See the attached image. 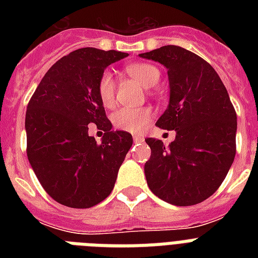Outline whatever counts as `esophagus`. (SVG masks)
Wrapping results in <instances>:
<instances>
[{
	"label": "esophagus",
	"instance_id": "obj_1",
	"mask_svg": "<svg viewBox=\"0 0 258 258\" xmlns=\"http://www.w3.org/2000/svg\"><path fill=\"white\" fill-rule=\"evenodd\" d=\"M143 141H145V138L141 137V135H134V142H135V143H139V142Z\"/></svg>",
	"mask_w": 258,
	"mask_h": 258
}]
</instances>
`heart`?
Listing matches in <instances>:
<instances>
[{"mask_svg":"<svg viewBox=\"0 0 258 258\" xmlns=\"http://www.w3.org/2000/svg\"><path fill=\"white\" fill-rule=\"evenodd\" d=\"M125 71L131 78L138 80L146 88L155 86L161 78L159 70L146 62L130 64ZM97 96L105 108H111L115 104V82L108 71L103 72L97 82ZM150 117H151L150 108H120L112 115V124L115 125V128L125 133L139 134L145 130Z\"/></svg>","mask_w":258,"mask_h":258,"instance_id":"heart-1","label":"heart"}]
</instances>
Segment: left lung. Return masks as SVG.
Here are the masks:
<instances>
[{
	"label": "left lung",
	"instance_id": "8db88e82",
	"mask_svg": "<svg viewBox=\"0 0 258 258\" xmlns=\"http://www.w3.org/2000/svg\"><path fill=\"white\" fill-rule=\"evenodd\" d=\"M139 56L167 68L170 100L157 125L175 130L167 147L146 139L147 184L175 206L200 204L217 191L236 155L237 115L228 91L208 61L184 48L166 45Z\"/></svg>",
	"mask_w": 258,
	"mask_h": 258
}]
</instances>
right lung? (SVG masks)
<instances>
[{
	"label": "right lung",
	"instance_id": "right-lung-1",
	"mask_svg": "<svg viewBox=\"0 0 258 258\" xmlns=\"http://www.w3.org/2000/svg\"><path fill=\"white\" fill-rule=\"evenodd\" d=\"M128 56L82 48L50 67L26 108V154L40 183L56 202L92 208L111 194L133 146L125 131H112L97 96V82L109 64ZM105 131L101 144L88 125Z\"/></svg>",
	"mask_w": 258,
	"mask_h": 258
}]
</instances>
